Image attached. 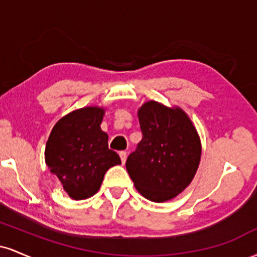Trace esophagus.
<instances>
[{
    "label": "esophagus",
    "instance_id": "1",
    "mask_svg": "<svg viewBox=\"0 0 257 257\" xmlns=\"http://www.w3.org/2000/svg\"><path fill=\"white\" fill-rule=\"evenodd\" d=\"M119 157H120V161H122V163L124 164L125 161H126V152L125 151H120L119 152Z\"/></svg>",
    "mask_w": 257,
    "mask_h": 257
}]
</instances>
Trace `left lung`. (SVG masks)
<instances>
[{"mask_svg": "<svg viewBox=\"0 0 257 257\" xmlns=\"http://www.w3.org/2000/svg\"><path fill=\"white\" fill-rule=\"evenodd\" d=\"M143 139L128 156L126 170L137 190L152 202L178 196L199 166L200 140L181 108L147 101L138 112Z\"/></svg>", "mask_w": 257, "mask_h": 257, "instance_id": "8db88e82", "label": "left lung"}]
</instances>
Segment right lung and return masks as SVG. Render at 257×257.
I'll return each mask as SVG.
<instances>
[{
	"label": "right lung",
	"instance_id": "add662e5",
	"mask_svg": "<svg viewBox=\"0 0 257 257\" xmlns=\"http://www.w3.org/2000/svg\"><path fill=\"white\" fill-rule=\"evenodd\" d=\"M104 108L84 107L59 119L47 141L44 158L72 199L89 198L99 191L105 173L120 164L108 149V137L100 128Z\"/></svg>",
	"mask_w": 257,
	"mask_h": 257
}]
</instances>
